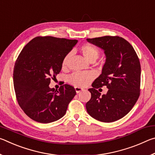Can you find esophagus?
Here are the masks:
<instances>
[{
	"instance_id": "34e87169",
	"label": "esophagus",
	"mask_w": 155,
	"mask_h": 155,
	"mask_svg": "<svg viewBox=\"0 0 155 155\" xmlns=\"http://www.w3.org/2000/svg\"><path fill=\"white\" fill-rule=\"evenodd\" d=\"M74 89H75L76 92H77V94L80 93L81 91H83V90H84V89H83V88H82V87H77V86H76V87H74Z\"/></svg>"
}]
</instances>
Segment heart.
<instances>
[{"label": "heart", "instance_id": "heart-1", "mask_svg": "<svg viewBox=\"0 0 155 155\" xmlns=\"http://www.w3.org/2000/svg\"><path fill=\"white\" fill-rule=\"evenodd\" d=\"M81 51L83 56L88 61H96L99 57V51L95 46L91 44H86L81 47ZM70 54L64 58L62 61V67L65 68L68 65ZM94 78V73L91 72H75L68 77L69 82L77 87H85L88 85Z\"/></svg>", "mask_w": 155, "mask_h": 155}]
</instances>
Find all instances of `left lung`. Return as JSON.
I'll return each instance as SVG.
<instances>
[{"label":"left lung","instance_id":"8db88e82","mask_svg":"<svg viewBox=\"0 0 155 155\" xmlns=\"http://www.w3.org/2000/svg\"><path fill=\"white\" fill-rule=\"evenodd\" d=\"M87 41L103 50L106 61L101 74L88 90L91 99L86 103V109L98 121L115 122L132 109L140 96V60L133 47L120 37L104 36ZM104 85L108 91L101 95L97 89Z\"/></svg>","mask_w":155,"mask_h":155}]
</instances>
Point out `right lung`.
I'll return each mask as SVG.
<instances>
[{
	"mask_svg": "<svg viewBox=\"0 0 155 155\" xmlns=\"http://www.w3.org/2000/svg\"><path fill=\"white\" fill-rule=\"evenodd\" d=\"M77 42L51 36L37 37L21 51L14 65V85L18 103L30 118L46 124L65 114L76 95L74 88L65 84L54 90L49 84L61 71L63 59Z\"/></svg>",
	"mask_w": 155,
	"mask_h": 155,
	"instance_id": "1",
	"label": "right lung"
}]
</instances>
